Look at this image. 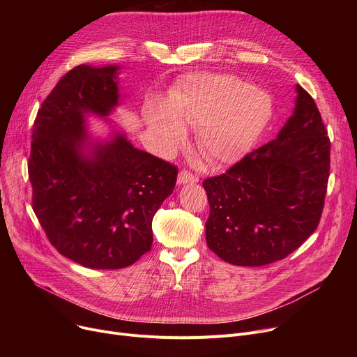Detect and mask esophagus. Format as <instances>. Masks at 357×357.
<instances>
[{"mask_svg": "<svg viewBox=\"0 0 357 357\" xmlns=\"http://www.w3.org/2000/svg\"><path fill=\"white\" fill-rule=\"evenodd\" d=\"M188 182H198V176L192 175L191 172L185 171V169H183V171H181L179 175H178V183L183 185V183H188Z\"/></svg>", "mask_w": 357, "mask_h": 357, "instance_id": "esophagus-1", "label": "esophagus"}]
</instances>
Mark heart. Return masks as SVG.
Returning <instances> with one entry per match:
<instances>
[{"mask_svg": "<svg viewBox=\"0 0 357 357\" xmlns=\"http://www.w3.org/2000/svg\"><path fill=\"white\" fill-rule=\"evenodd\" d=\"M273 102L268 92L231 75H194L169 96L150 104L144 120L160 152L185 139V124L197 127V144L213 165H230L248 155L269 124Z\"/></svg>", "mask_w": 357, "mask_h": 357, "instance_id": "b5f03b06", "label": "heart"}]
</instances>
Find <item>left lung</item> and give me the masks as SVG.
<instances>
[{"instance_id":"obj_1","label":"left lung","mask_w":357,"mask_h":357,"mask_svg":"<svg viewBox=\"0 0 357 357\" xmlns=\"http://www.w3.org/2000/svg\"><path fill=\"white\" fill-rule=\"evenodd\" d=\"M294 114L276 139L226 174L205 179L208 248L237 266H264L296 250L320 222L330 139L312 97L296 85Z\"/></svg>"}]
</instances>
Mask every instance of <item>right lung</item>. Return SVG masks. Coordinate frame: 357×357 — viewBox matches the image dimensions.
<instances>
[{
    "label": "right lung",
    "instance_id": "obj_1",
    "mask_svg": "<svg viewBox=\"0 0 357 357\" xmlns=\"http://www.w3.org/2000/svg\"><path fill=\"white\" fill-rule=\"evenodd\" d=\"M117 65H79L56 84L33 126V211L52 246L91 269L133 265L153 243L152 221L174 192L178 167L123 133L91 142L85 116L119 105Z\"/></svg>",
    "mask_w": 357,
    "mask_h": 357
}]
</instances>
